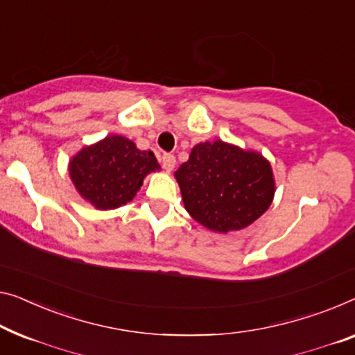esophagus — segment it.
Returning a JSON list of instances; mask_svg holds the SVG:
<instances>
[{
  "label": "esophagus",
  "instance_id": "esophagus-1",
  "mask_svg": "<svg viewBox=\"0 0 355 355\" xmlns=\"http://www.w3.org/2000/svg\"><path fill=\"white\" fill-rule=\"evenodd\" d=\"M161 162H162V167L166 172H171L173 167H175V156L173 155H162L161 157Z\"/></svg>",
  "mask_w": 355,
  "mask_h": 355
}]
</instances>
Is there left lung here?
<instances>
[{
	"mask_svg": "<svg viewBox=\"0 0 355 355\" xmlns=\"http://www.w3.org/2000/svg\"><path fill=\"white\" fill-rule=\"evenodd\" d=\"M173 175L188 214L218 234L250 226L276 193L271 162L261 153L223 140L193 146Z\"/></svg>",
	"mask_w": 355,
	"mask_h": 355,
	"instance_id": "8db88e82",
	"label": "left lung"
}]
</instances>
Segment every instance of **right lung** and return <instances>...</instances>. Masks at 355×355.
<instances>
[{
  "instance_id": "add662e5",
  "label": "right lung",
  "mask_w": 355,
  "mask_h": 355,
  "mask_svg": "<svg viewBox=\"0 0 355 355\" xmlns=\"http://www.w3.org/2000/svg\"><path fill=\"white\" fill-rule=\"evenodd\" d=\"M161 171L155 153L123 135H107L71 156L68 173L76 191L97 210H114L135 198L144 180Z\"/></svg>"
}]
</instances>
